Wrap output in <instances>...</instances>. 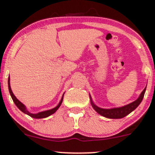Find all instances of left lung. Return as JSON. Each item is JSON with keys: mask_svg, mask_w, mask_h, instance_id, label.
Here are the masks:
<instances>
[{"mask_svg": "<svg viewBox=\"0 0 155 155\" xmlns=\"http://www.w3.org/2000/svg\"><path fill=\"white\" fill-rule=\"evenodd\" d=\"M145 90H146V87L143 90V91L139 95V98L134 102H131V103L128 104V105H124L122 107H118V108H102L98 107L97 105H95L94 102H93L91 96L90 95V103H91L92 107L94 108L95 111L99 114L100 115L103 116V117H107V118H111V119H120L123 117H126L127 115L131 113L132 111H134L136 108L139 105L141 102L142 101L145 95Z\"/></svg>", "mask_w": 155, "mask_h": 155, "instance_id": "left-lung-1", "label": "left lung"}]
</instances>
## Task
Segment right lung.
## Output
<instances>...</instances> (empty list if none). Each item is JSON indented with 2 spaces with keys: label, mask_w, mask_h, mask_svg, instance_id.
Returning <instances> with one entry per match:
<instances>
[{
  "label": "right lung",
  "mask_w": 155,
  "mask_h": 155,
  "mask_svg": "<svg viewBox=\"0 0 155 155\" xmlns=\"http://www.w3.org/2000/svg\"><path fill=\"white\" fill-rule=\"evenodd\" d=\"M8 88H9V92H10V96H11L12 99H13V102H14L15 105H16V106H17V108H19V109L21 111H22V112L25 113V114H28V115L30 116V117H33V118H36V119L45 118V117H49V116L51 115V114H54V113L56 112V111H57L58 109H59V107H60L61 104H62V100H63L64 93H63V95H62V99H61L60 102H59V103L58 104L57 106H56V107H55V108H52V109L47 110V111H41V112L36 113V114H33V113L29 112V111H28V109H27V108H26L25 105H24L23 103H22V102H21L20 101H19V99H18L17 98H16V96H15V95L13 94V91H12V90H11V87H10V76H9V78H8Z\"/></svg>",
  "instance_id": "1"
}]
</instances>
